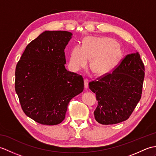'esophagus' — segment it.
Listing matches in <instances>:
<instances>
[{
    "label": "esophagus",
    "instance_id": "obj_1",
    "mask_svg": "<svg viewBox=\"0 0 156 156\" xmlns=\"http://www.w3.org/2000/svg\"><path fill=\"white\" fill-rule=\"evenodd\" d=\"M88 79H84V88H88Z\"/></svg>",
    "mask_w": 156,
    "mask_h": 156
}]
</instances>
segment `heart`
Segmentation results:
<instances>
[{
  "label": "heart",
  "mask_w": 156,
  "mask_h": 156,
  "mask_svg": "<svg viewBox=\"0 0 156 156\" xmlns=\"http://www.w3.org/2000/svg\"><path fill=\"white\" fill-rule=\"evenodd\" d=\"M121 56L118 45L108 37H87L82 46L76 45L69 54V65L74 71L85 68L90 59V68L97 75L110 72Z\"/></svg>",
  "instance_id": "b5f03b06"
}]
</instances>
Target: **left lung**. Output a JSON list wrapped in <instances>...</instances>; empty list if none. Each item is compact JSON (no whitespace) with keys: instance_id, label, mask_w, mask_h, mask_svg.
I'll return each mask as SVG.
<instances>
[{"instance_id":"left-lung-1","label":"left lung","mask_w":156,"mask_h":156,"mask_svg":"<svg viewBox=\"0 0 156 156\" xmlns=\"http://www.w3.org/2000/svg\"><path fill=\"white\" fill-rule=\"evenodd\" d=\"M144 76V64L136 52L126 55L111 73L89 82L98 101L96 121L113 125L128 119L141 99Z\"/></svg>"}]
</instances>
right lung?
<instances>
[{
	"label": "right lung",
	"instance_id": "right-lung-1",
	"mask_svg": "<svg viewBox=\"0 0 156 156\" xmlns=\"http://www.w3.org/2000/svg\"><path fill=\"white\" fill-rule=\"evenodd\" d=\"M72 35L45 31L27 45L16 64L15 87L21 108L41 125L62 122L69 102L84 90L82 76L64 66V49Z\"/></svg>",
	"mask_w": 156,
	"mask_h": 156
}]
</instances>
